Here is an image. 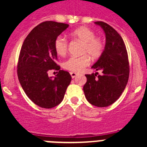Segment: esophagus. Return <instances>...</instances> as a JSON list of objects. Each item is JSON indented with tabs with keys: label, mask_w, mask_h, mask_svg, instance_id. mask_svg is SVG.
Listing matches in <instances>:
<instances>
[{
	"label": "esophagus",
	"mask_w": 147,
	"mask_h": 147,
	"mask_svg": "<svg viewBox=\"0 0 147 147\" xmlns=\"http://www.w3.org/2000/svg\"><path fill=\"white\" fill-rule=\"evenodd\" d=\"M70 74H71V76L72 78H75L76 75H77V74L75 72H70Z\"/></svg>",
	"instance_id": "obj_1"
}]
</instances>
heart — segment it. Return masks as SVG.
Here are the masks:
<instances>
[{"mask_svg": "<svg viewBox=\"0 0 147 147\" xmlns=\"http://www.w3.org/2000/svg\"><path fill=\"white\" fill-rule=\"evenodd\" d=\"M71 37L83 42L82 48V54H89L92 58H98L103 53L105 45L102 40L96 37L94 32L87 27H80L71 33ZM56 53L59 56L65 55L68 48V42L65 37L58 36L54 42ZM83 54L80 57H71L65 61L63 67L71 71L79 72L88 66L90 62L89 56Z\"/></svg>", "mask_w": 147, "mask_h": 147, "instance_id": "1", "label": "heart"}]
</instances>
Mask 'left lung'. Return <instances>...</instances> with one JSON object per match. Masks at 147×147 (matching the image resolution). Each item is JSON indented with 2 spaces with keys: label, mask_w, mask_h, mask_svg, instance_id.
Returning <instances> with one entry per match:
<instances>
[{
  "label": "left lung",
  "mask_w": 147,
  "mask_h": 147,
  "mask_svg": "<svg viewBox=\"0 0 147 147\" xmlns=\"http://www.w3.org/2000/svg\"><path fill=\"white\" fill-rule=\"evenodd\" d=\"M103 28L106 44L99 59L92 66L98 72L86 74L87 82L83 87L89 103L99 107L112 105L120 97L128 82L129 65L124 40L112 26L102 21L95 22Z\"/></svg>",
  "instance_id": "1"
}]
</instances>
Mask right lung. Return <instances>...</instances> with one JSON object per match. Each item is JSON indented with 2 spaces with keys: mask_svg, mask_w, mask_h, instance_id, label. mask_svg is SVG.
Masks as SVG:
<instances>
[{
  "mask_svg": "<svg viewBox=\"0 0 147 147\" xmlns=\"http://www.w3.org/2000/svg\"><path fill=\"white\" fill-rule=\"evenodd\" d=\"M68 24L45 21L37 25L26 37L20 49L18 76L21 87L35 105L50 109L62 102L71 76L60 70L55 61L57 54L54 40L68 27ZM59 70L53 79L47 76L51 69Z\"/></svg>",
  "mask_w": 147,
  "mask_h": 147,
  "instance_id": "add662e5",
  "label": "right lung"
}]
</instances>
